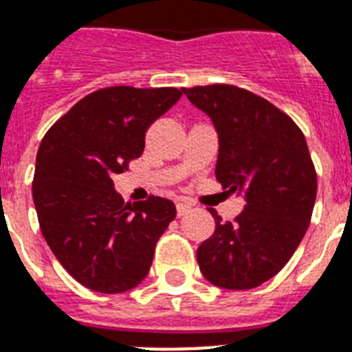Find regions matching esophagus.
Returning <instances> with one entry per match:
<instances>
[{"mask_svg": "<svg viewBox=\"0 0 352 352\" xmlns=\"http://www.w3.org/2000/svg\"><path fill=\"white\" fill-rule=\"evenodd\" d=\"M191 211V206L190 204H186V202H179L177 204V217L181 218L184 217V214H188V212Z\"/></svg>", "mask_w": 352, "mask_h": 352, "instance_id": "obj_1", "label": "esophagus"}]
</instances>
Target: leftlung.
<instances>
[{
  "mask_svg": "<svg viewBox=\"0 0 352 352\" xmlns=\"http://www.w3.org/2000/svg\"><path fill=\"white\" fill-rule=\"evenodd\" d=\"M218 132L217 181L245 195V209L197 250L200 272L227 290H250L281 272L311 221L317 171L299 126L268 100L229 84L182 87Z\"/></svg>",
  "mask_w": 352,
  "mask_h": 352,
  "instance_id": "obj_1",
  "label": "left lung"
}]
</instances>
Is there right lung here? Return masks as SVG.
Instances as JSON below:
<instances>
[{"instance_id":"add662e5","label":"right lung","mask_w":352,"mask_h":352,"mask_svg":"<svg viewBox=\"0 0 352 352\" xmlns=\"http://www.w3.org/2000/svg\"><path fill=\"white\" fill-rule=\"evenodd\" d=\"M182 96L175 87H103L76 102L41 141L32 182L44 240L73 279L100 294L132 290L175 218L161 197L123 202L112 175L144 150V134Z\"/></svg>"}]
</instances>
